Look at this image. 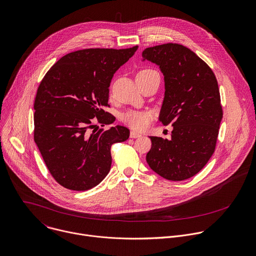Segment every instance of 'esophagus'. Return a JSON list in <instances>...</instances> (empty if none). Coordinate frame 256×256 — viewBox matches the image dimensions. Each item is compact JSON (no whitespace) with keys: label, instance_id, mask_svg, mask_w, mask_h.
Returning a JSON list of instances; mask_svg holds the SVG:
<instances>
[{"label":"esophagus","instance_id":"34e87169","mask_svg":"<svg viewBox=\"0 0 256 256\" xmlns=\"http://www.w3.org/2000/svg\"><path fill=\"white\" fill-rule=\"evenodd\" d=\"M130 136L132 138H140V136H142V134H140V132H134V130H132V132H130Z\"/></svg>","mask_w":256,"mask_h":256}]
</instances>
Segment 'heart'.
Instances as JSON below:
<instances>
[{
	"label": "heart",
	"mask_w": 256,
	"mask_h": 256,
	"mask_svg": "<svg viewBox=\"0 0 256 256\" xmlns=\"http://www.w3.org/2000/svg\"><path fill=\"white\" fill-rule=\"evenodd\" d=\"M156 73L152 69H144L138 73V75H148ZM122 122L136 130H144L150 126L152 120V114L148 110H130L122 114Z\"/></svg>",
	"instance_id": "1"
}]
</instances>
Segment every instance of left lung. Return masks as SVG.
<instances>
[{
	"mask_svg": "<svg viewBox=\"0 0 256 256\" xmlns=\"http://www.w3.org/2000/svg\"><path fill=\"white\" fill-rule=\"evenodd\" d=\"M142 56V61L156 64L164 75L158 120L173 126L170 140L150 136L146 162L166 180L189 179L201 171L215 150L223 116L217 79L200 57L180 44L150 47Z\"/></svg>",
	"mask_w": 256,
	"mask_h": 256,
	"instance_id": "8db88e82",
	"label": "left lung"
}]
</instances>
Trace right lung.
Masks as SVG:
<instances>
[{
  "mask_svg": "<svg viewBox=\"0 0 256 256\" xmlns=\"http://www.w3.org/2000/svg\"><path fill=\"white\" fill-rule=\"evenodd\" d=\"M92 48L61 57L42 79L34 104V140L52 177L66 189L90 190L108 174L110 148L130 136L106 112L116 70L138 50ZM94 130L92 131V130Z\"/></svg>",
  "mask_w": 256,
  "mask_h": 256,
  "instance_id": "obj_1",
  "label": "right lung"
}]
</instances>
